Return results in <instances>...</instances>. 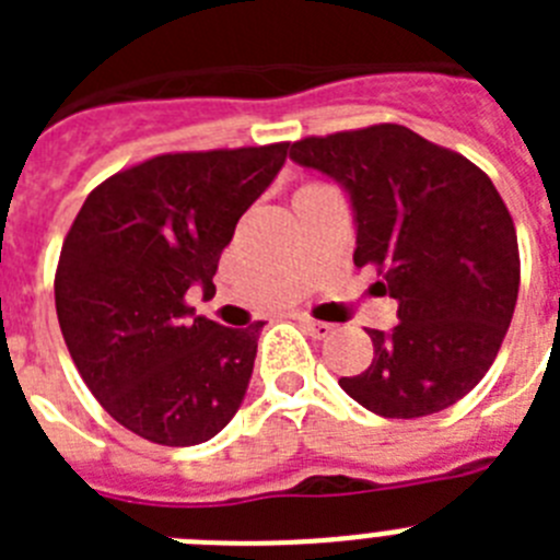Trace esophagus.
Listing matches in <instances>:
<instances>
[{
    "mask_svg": "<svg viewBox=\"0 0 560 560\" xmlns=\"http://www.w3.org/2000/svg\"><path fill=\"white\" fill-rule=\"evenodd\" d=\"M303 328L308 330L311 336H314V339H328L330 334H334V325H328V323H319V319H308V316H303Z\"/></svg>",
    "mask_w": 560,
    "mask_h": 560,
    "instance_id": "1",
    "label": "esophagus"
}]
</instances>
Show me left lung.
Listing matches in <instances>:
<instances>
[{
  "mask_svg": "<svg viewBox=\"0 0 560 560\" xmlns=\"http://www.w3.org/2000/svg\"><path fill=\"white\" fill-rule=\"evenodd\" d=\"M291 160L348 192L353 264H375L398 303L393 330H368L373 364L339 387L381 418H423L477 387L511 328L518 244L493 182L407 126L308 137Z\"/></svg>",
  "mask_w": 560,
  "mask_h": 560,
  "instance_id": "8db88e82",
  "label": "left lung"
}]
</instances>
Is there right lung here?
I'll return each mask as SVG.
<instances>
[{"label":"right lung","instance_id":"obj_1","mask_svg":"<svg viewBox=\"0 0 560 560\" xmlns=\"http://www.w3.org/2000/svg\"><path fill=\"white\" fill-rule=\"evenodd\" d=\"M289 142L165 153L89 192L63 241L56 311L69 355L108 415L160 446L215 438L244 404L264 323L224 328L185 303Z\"/></svg>","mask_w":560,"mask_h":560}]
</instances>
